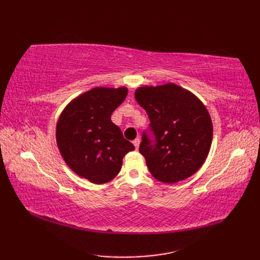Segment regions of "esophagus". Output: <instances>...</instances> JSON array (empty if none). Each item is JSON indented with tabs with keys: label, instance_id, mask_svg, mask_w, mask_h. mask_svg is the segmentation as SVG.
Returning a JSON list of instances; mask_svg holds the SVG:
<instances>
[{
	"label": "esophagus",
	"instance_id": "34e87169",
	"mask_svg": "<svg viewBox=\"0 0 260 260\" xmlns=\"http://www.w3.org/2000/svg\"><path fill=\"white\" fill-rule=\"evenodd\" d=\"M140 143H141L140 137H136V139L133 141V144L135 145V147H136V148H139V146H140Z\"/></svg>",
	"mask_w": 260,
	"mask_h": 260
}]
</instances>
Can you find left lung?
<instances>
[{"instance_id": "left-lung-1", "label": "left lung", "mask_w": 260, "mask_h": 260, "mask_svg": "<svg viewBox=\"0 0 260 260\" xmlns=\"http://www.w3.org/2000/svg\"><path fill=\"white\" fill-rule=\"evenodd\" d=\"M135 99L150 118L153 139L143 133L140 153L151 174L169 184L194 174L212 142V121L202 102L174 84L140 87Z\"/></svg>"}]
</instances>
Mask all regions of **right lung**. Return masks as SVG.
Masks as SVG:
<instances>
[{
    "instance_id": "add662e5",
    "label": "right lung",
    "mask_w": 260,
    "mask_h": 260,
    "mask_svg": "<svg viewBox=\"0 0 260 260\" xmlns=\"http://www.w3.org/2000/svg\"><path fill=\"white\" fill-rule=\"evenodd\" d=\"M126 96L125 87H96L74 99L59 117L56 136L64 162L95 184L113 180L123 157L135 150L110 119Z\"/></svg>"
}]
</instances>
